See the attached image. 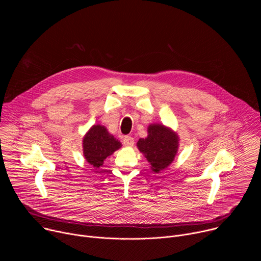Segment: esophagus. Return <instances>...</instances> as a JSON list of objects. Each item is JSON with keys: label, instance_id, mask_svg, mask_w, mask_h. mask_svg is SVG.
<instances>
[{"label": "esophagus", "instance_id": "34e87169", "mask_svg": "<svg viewBox=\"0 0 261 261\" xmlns=\"http://www.w3.org/2000/svg\"><path fill=\"white\" fill-rule=\"evenodd\" d=\"M123 143L126 146H132L134 144V138L131 136H125L123 139Z\"/></svg>", "mask_w": 261, "mask_h": 261}]
</instances>
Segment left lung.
<instances>
[{"label":"left lung","mask_w":261,"mask_h":261,"mask_svg":"<svg viewBox=\"0 0 261 261\" xmlns=\"http://www.w3.org/2000/svg\"><path fill=\"white\" fill-rule=\"evenodd\" d=\"M138 150L151 163L154 172L165 169L173 161L178 148V136L161 124L147 127V137L137 141Z\"/></svg>","instance_id":"obj_1"}]
</instances>
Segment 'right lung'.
<instances>
[{
  "label": "right lung",
  "mask_w": 261,
  "mask_h": 261,
  "mask_svg": "<svg viewBox=\"0 0 261 261\" xmlns=\"http://www.w3.org/2000/svg\"><path fill=\"white\" fill-rule=\"evenodd\" d=\"M121 146L120 140L109 134L107 129L101 125H94L87 132L83 140L84 156L96 168L102 166L104 160L113 155Z\"/></svg>",
  "instance_id": "obj_1"
}]
</instances>
